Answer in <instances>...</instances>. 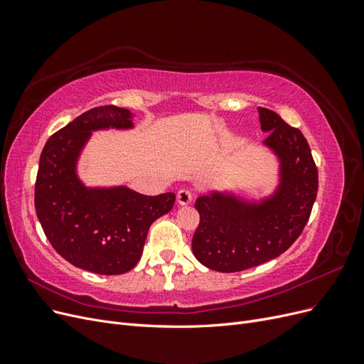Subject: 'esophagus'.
I'll list each match as a JSON object with an SVG mask.
<instances>
[{"label": "esophagus", "mask_w": 364, "mask_h": 364, "mask_svg": "<svg viewBox=\"0 0 364 364\" xmlns=\"http://www.w3.org/2000/svg\"><path fill=\"white\" fill-rule=\"evenodd\" d=\"M176 199H178L179 205H188L193 200V194H191L190 190L182 188V190L178 191V196H176Z\"/></svg>", "instance_id": "1"}]
</instances>
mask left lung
I'll list each match as a JSON object with an SVG mask.
<instances>
[{"label": "left lung", "mask_w": 364, "mask_h": 364, "mask_svg": "<svg viewBox=\"0 0 364 364\" xmlns=\"http://www.w3.org/2000/svg\"><path fill=\"white\" fill-rule=\"evenodd\" d=\"M258 114L269 134L264 146L279 161L277 190L259 202L213 191L194 203L200 223L193 253L217 272H241L279 257L301 235L317 196V167L302 132L270 109L258 107Z\"/></svg>", "instance_id": "8db88e82"}]
</instances>
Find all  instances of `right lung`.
Returning <instances> with one entry per match:
<instances>
[{
	"instance_id": "add662e5",
	"label": "right lung",
	"mask_w": 364,
	"mask_h": 364,
	"mask_svg": "<svg viewBox=\"0 0 364 364\" xmlns=\"http://www.w3.org/2000/svg\"><path fill=\"white\" fill-rule=\"evenodd\" d=\"M129 109L98 106L51 135L43 147L35 185V208L51 246L73 266L121 274L134 269L150 225L171 211L176 196H144L124 185L86 186L77 162L92 132L134 127Z\"/></svg>"
}]
</instances>
